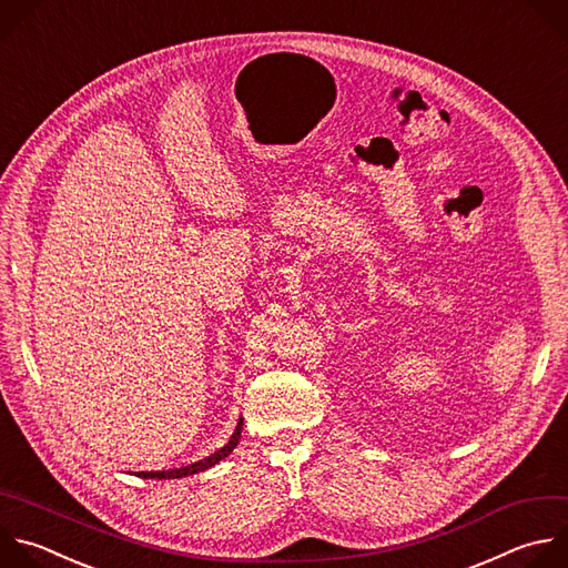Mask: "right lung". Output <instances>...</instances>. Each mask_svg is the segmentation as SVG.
Here are the masks:
<instances>
[{
  "instance_id": "add662e5",
  "label": "right lung",
  "mask_w": 568,
  "mask_h": 568,
  "mask_svg": "<svg viewBox=\"0 0 568 568\" xmlns=\"http://www.w3.org/2000/svg\"><path fill=\"white\" fill-rule=\"evenodd\" d=\"M241 430H243V417L239 419V426L234 430V435L230 437V442L216 450L214 455L205 457V459H199L194 464L189 466H180V468H169V470H151V473H142L140 477H146V479H180V477H189V475H196V473H205L207 468L216 466L219 462H223L225 457H230V453L239 446V439H241Z\"/></svg>"
}]
</instances>
